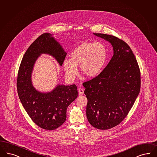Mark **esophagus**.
<instances>
[{"instance_id":"34e87169","label":"esophagus","mask_w":157,"mask_h":157,"mask_svg":"<svg viewBox=\"0 0 157 157\" xmlns=\"http://www.w3.org/2000/svg\"><path fill=\"white\" fill-rule=\"evenodd\" d=\"M78 93L80 95H82L84 94V90L82 88H79L78 89Z\"/></svg>"}]
</instances>
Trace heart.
I'll use <instances>...</instances> for the list:
<instances>
[{
	"label": "heart",
	"instance_id": "heart-1",
	"mask_svg": "<svg viewBox=\"0 0 157 157\" xmlns=\"http://www.w3.org/2000/svg\"><path fill=\"white\" fill-rule=\"evenodd\" d=\"M71 58H65L63 67L69 79H73L78 73L77 66L89 77L99 75L107 59V50L101 42H84L76 47L70 53Z\"/></svg>",
	"mask_w": 157,
	"mask_h": 157
}]
</instances>
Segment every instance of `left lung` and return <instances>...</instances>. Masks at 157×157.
<instances>
[{
	"label": "left lung",
	"instance_id": "obj_1",
	"mask_svg": "<svg viewBox=\"0 0 157 157\" xmlns=\"http://www.w3.org/2000/svg\"><path fill=\"white\" fill-rule=\"evenodd\" d=\"M110 42L113 55L98 76L82 84L88 99L86 115L93 127L107 130L128 115L140 90V71L128 44L113 35L94 33Z\"/></svg>",
	"mask_w": 157,
	"mask_h": 157
}]
</instances>
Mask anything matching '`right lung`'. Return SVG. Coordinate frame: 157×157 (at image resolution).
<instances>
[{
	"label": "right lung",
	"instance_id": "right-lung-1",
	"mask_svg": "<svg viewBox=\"0 0 157 157\" xmlns=\"http://www.w3.org/2000/svg\"><path fill=\"white\" fill-rule=\"evenodd\" d=\"M48 54L62 66L66 53L52 34L44 33L29 46L23 56L18 72L17 88L18 97L32 121L47 130H55L63 124L66 110L78 96L75 84H58L48 93L36 90L33 85L31 76L37 59Z\"/></svg>",
	"mask_w": 157,
	"mask_h": 157
}]
</instances>
